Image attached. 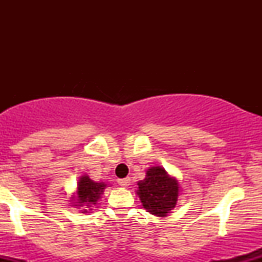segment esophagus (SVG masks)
<instances>
[{"mask_svg":"<svg viewBox=\"0 0 262 262\" xmlns=\"http://www.w3.org/2000/svg\"><path fill=\"white\" fill-rule=\"evenodd\" d=\"M118 183L122 186V187H128L130 185V179L129 177H125V179H119Z\"/></svg>","mask_w":262,"mask_h":262,"instance_id":"1","label":"esophagus"}]
</instances>
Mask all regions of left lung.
I'll use <instances>...</instances> for the list:
<instances>
[{
  "label": "left lung",
  "mask_w": 262,
  "mask_h": 262,
  "mask_svg": "<svg viewBox=\"0 0 262 262\" xmlns=\"http://www.w3.org/2000/svg\"><path fill=\"white\" fill-rule=\"evenodd\" d=\"M181 187L176 177L169 175L161 166L146 170L145 179L138 181L137 194L141 206L150 214L165 218L176 207Z\"/></svg>",
  "instance_id": "1"
}]
</instances>
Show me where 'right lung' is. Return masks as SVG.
Segmentation results:
<instances>
[{
	"instance_id": "add662e5",
	"label": "right lung",
	"mask_w": 262,
	"mask_h": 262,
	"mask_svg": "<svg viewBox=\"0 0 262 262\" xmlns=\"http://www.w3.org/2000/svg\"><path fill=\"white\" fill-rule=\"evenodd\" d=\"M108 187L106 182H97L90 179L89 175H82L77 181L76 191L71 196V206L80 210V213H92L95 206L102 198L104 189Z\"/></svg>"
}]
</instances>
